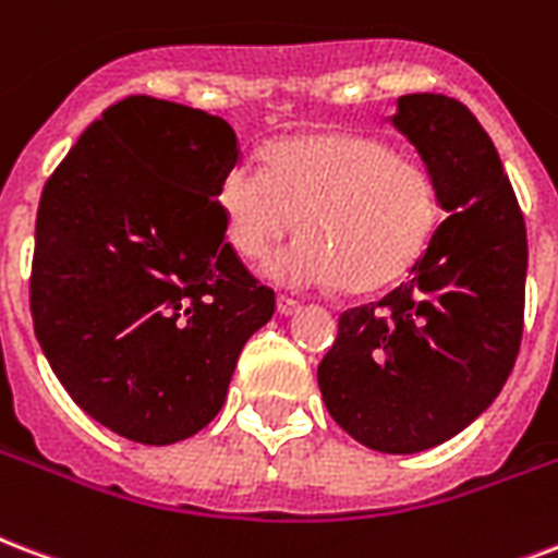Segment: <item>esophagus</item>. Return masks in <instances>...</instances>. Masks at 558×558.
Segmentation results:
<instances>
[{"mask_svg": "<svg viewBox=\"0 0 558 558\" xmlns=\"http://www.w3.org/2000/svg\"><path fill=\"white\" fill-rule=\"evenodd\" d=\"M298 310H301V304H298L295 298L278 295V313H280V316H292V313H298Z\"/></svg>", "mask_w": 558, "mask_h": 558, "instance_id": "34e87169", "label": "esophagus"}]
</instances>
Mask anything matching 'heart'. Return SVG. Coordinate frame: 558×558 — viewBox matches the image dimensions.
<instances>
[{
    "label": "heart",
    "instance_id": "1",
    "mask_svg": "<svg viewBox=\"0 0 558 558\" xmlns=\"http://www.w3.org/2000/svg\"><path fill=\"white\" fill-rule=\"evenodd\" d=\"M219 207L228 242L248 260L266 257L304 222L310 236L269 263L275 280L298 289L348 283L356 292L401 280L439 219L427 169L356 131L283 140L271 166L257 155L236 157Z\"/></svg>",
    "mask_w": 558,
    "mask_h": 558
}]
</instances>
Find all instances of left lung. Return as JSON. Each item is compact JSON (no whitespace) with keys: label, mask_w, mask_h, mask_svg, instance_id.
<instances>
[{"label":"left lung","mask_w":558,"mask_h":558,"mask_svg":"<svg viewBox=\"0 0 558 558\" xmlns=\"http://www.w3.org/2000/svg\"><path fill=\"white\" fill-rule=\"evenodd\" d=\"M392 125L427 166L448 219L407 283L339 316L318 389L360 445L418 453L483 415L515 365L526 225L495 143L462 101L401 96Z\"/></svg>","instance_id":"obj_1"}]
</instances>
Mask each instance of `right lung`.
Returning a JSON list of instances; mask_svg holds the SVG:
<instances>
[{
  "label": "right lung",
  "instance_id": "add662e5",
  "mask_svg": "<svg viewBox=\"0 0 558 558\" xmlns=\"http://www.w3.org/2000/svg\"><path fill=\"white\" fill-rule=\"evenodd\" d=\"M236 157L225 119L128 96L43 186L37 342L72 401L140 445L207 427L242 345L275 313V292L225 242L219 186Z\"/></svg>",
  "mask_w": 558,
  "mask_h": 558
}]
</instances>
